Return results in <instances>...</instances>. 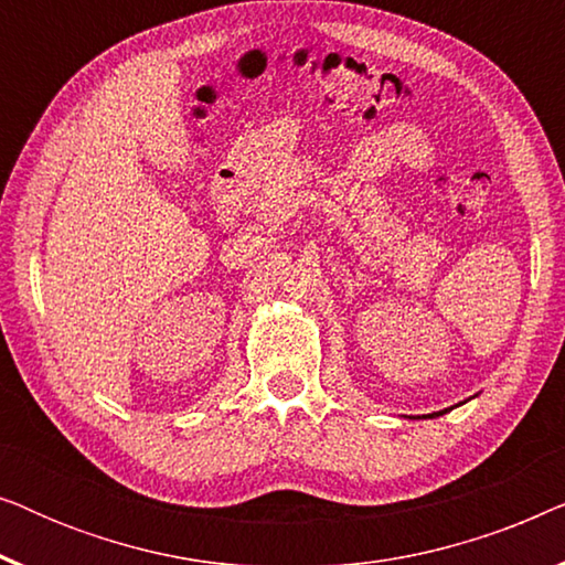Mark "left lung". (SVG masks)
<instances>
[{
	"label": "left lung",
	"instance_id": "left-lung-1",
	"mask_svg": "<svg viewBox=\"0 0 565 565\" xmlns=\"http://www.w3.org/2000/svg\"><path fill=\"white\" fill-rule=\"evenodd\" d=\"M445 412H447V408H445ZM445 412H437V414H429V419H431V416H443Z\"/></svg>",
	"mask_w": 565,
	"mask_h": 565
}]
</instances>
